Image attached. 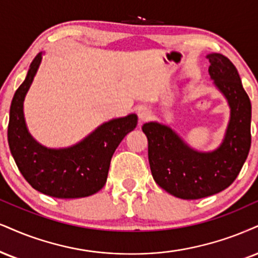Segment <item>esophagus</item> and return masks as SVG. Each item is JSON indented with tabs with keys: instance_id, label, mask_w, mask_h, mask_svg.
<instances>
[{
	"instance_id": "1",
	"label": "esophagus",
	"mask_w": 258,
	"mask_h": 258,
	"mask_svg": "<svg viewBox=\"0 0 258 258\" xmlns=\"http://www.w3.org/2000/svg\"><path fill=\"white\" fill-rule=\"evenodd\" d=\"M138 116H139L140 122H145V120L151 118L152 113H151V111H149L148 109H146V107H140L138 111Z\"/></svg>"
}]
</instances>
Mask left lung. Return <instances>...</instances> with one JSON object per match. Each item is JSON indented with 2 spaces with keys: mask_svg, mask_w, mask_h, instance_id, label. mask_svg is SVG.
<instances>
[{
  "mask_svg": "<svg viewBox=\"0 0 258 258\" xmlns=\"http://www.w3.org/2000/svg\"><path fill=\"white\" fill-rule=\"evenodd\" d=\"M207 58L211 63V79L231 109L220 147L213 152H197L170 126L158 122L142 125L155 183L183 200L202 199L230 186L245 163L251 146V103L237 68L221 53H209Z\"/></svg>",
  "mask_w": 258,
  "mask_h": 258,
  "instance_id": "left-lung-1",
  "label": "left lung"
}]
</instances>
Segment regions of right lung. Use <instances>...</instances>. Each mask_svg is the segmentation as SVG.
I'll list each match as a JSON object with an SVG mask.
<instances>
[{
	"instance_id": "right-lung-1",
	"label": "right lung",
	"mask_w": 258,
	"mask_h": 258,
	"mask_svg": "<svg viewBox=\"0 0 258 258\" xmlns=\"http://www.w3.org/2000/svg\"><path fill=\"white\" fill-rule=\"evenodd\" d=\"M41 53L34 57L26 79L13 97L9 148L21 174L33 189L57 199L91 196L106 183L111 158L124 136L136 128L138 116L132 113L111 119L72 147L51 149L39 145L27 130L24 100L39 68Z\"/></svg>"
}]
</instances>
